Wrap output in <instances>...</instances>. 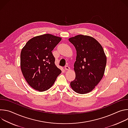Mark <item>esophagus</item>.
<instances>
[{
	"label": "esophagus",
	"mask_w": 128,
	"mask_h": 128,
	"mask_svg": "<svg viewBox=\"0 0 128 128\" xmlns=\"http://www.w3.org/2000/svg\"><path fill=\"white\" fill-rule=\"evenodd\" d=\"M64 69L65 70H69L70 69V67L68 66H65Z\"/></svg>",
	"instance_id": "obj_1"
}]
</instances>
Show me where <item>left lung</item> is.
<instances>
[{
  "instance_id": "obj_1",
  "label": "left lung",
  "mask_w": 128,
  "mask_h": 128,
  "mask_svg": "<svg viewBox=\"0 0 128 128\" xmlns=\"http://www.w3.org/2000/svg\"><path fill=\"white\" fill-rule=\"evenodd\" d=\"M76 50L74 64L75 80L70 86L76 93L91 92L102 78L106 65V57L99 42L90 36L78 35L69 38Z\"/></svg>"
}]
</instances>
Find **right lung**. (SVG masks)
<instances>
[{
    "label": "right lung",
    "mask_w": 128,
    "mask_h": 128,
    "mask_svg": "<svg viewBox=\"0 0 128 128\" xmlns=\"http://www.w3.org/2000/svg\"><path fill=\"white\" fill-rule=\"evenodd\" d=\"M61 40L60 37L46 34L30 39L22 48L21 71L27 83L35 90H48L61 73L52 52Z\"/></svg>",
    "instance_id": "right-lung-1"
}]
</instances>
